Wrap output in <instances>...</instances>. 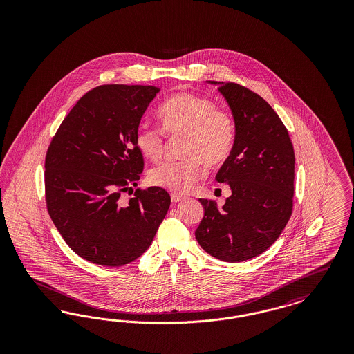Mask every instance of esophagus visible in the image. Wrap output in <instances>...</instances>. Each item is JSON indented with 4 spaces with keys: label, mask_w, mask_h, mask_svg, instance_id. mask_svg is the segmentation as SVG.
<instances>
[{
    "label": "esophagus",
    "mask_w": 354,
    "mask_h": 354,
    "mask_svg": "<svg viewBox=\"0 0 354 354\" xmlns=\"http://www.w3.org/2000/svg\"><path fill=\"white\" fill-rule=\"evenodd\" d=\"M183 199H185V196L180 195V194H171V201L174 203L180 202Z\"/></svg>",
    "instance_id": "obj_1"
}]
</instances>
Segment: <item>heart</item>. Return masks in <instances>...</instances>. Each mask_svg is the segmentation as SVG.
I'll return each instance as SVG.
<instances>
[{"label": "heart", "instance_id": "heart-1", "mask_svg": "<svg viewBox=\"0 0 354 354\" xmlns=\"http://www.w3.org/2000/svg\"><path fill=\"white\" fill-rule=\"evenodd\" d=\"M162 129L142 123L135 131L139 152L159 162L166 150V134H185L180 160H169L150 171L151 185L171 192H188L205 175V163L216 167L227 162L235 147L236 124L232 114L216 107L203 95L178 93L159 107Z\"/></svg>", "mask_w": 354, "mask_h": 354}]
</instances>
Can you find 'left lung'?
I'll return each mask as SVG.
<instances>
[{
    "label": "left lung",
    "mask_w": 354,
    "mask_h": 354,
    "mask_svg": "<svg viewBox=\"0 0 354 354\" xmlns=\"http://www.w3.org/2000/svg\"><path fill=\"white\" fill-rule=\"evenodd\" d=\"M209 82L219 86L235 119V147L216 175L232 195L221 208L199 199L204 216L195 236L211 256L240 263L267 251L286 228L293 208L295 151L268 102L241 84Z\"/></svg>",
    "instance_id": "obj_1"
}]
</instances>
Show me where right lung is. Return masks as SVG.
Segmentation results:
<instances>
[{
    "instance_id": "right-lung-1",
    "label": "right lung",
    "mask_w": 354,
    "mask_h": 354,
    "mask_svg": "<svg viewBox=\"0 0 354 354\" xmlns=\"http://www.w3.org/2000/svg\"><path fill=\"white\" fill-rule=\"evenodd\" d=\"M156 86L102 84L62 120L45 158V201L54 225L84 260L122 267L150 247L169 211L160 187L120 201L145 167L135 131Z\"/></svg>"
}]
</instances>
